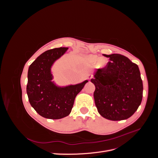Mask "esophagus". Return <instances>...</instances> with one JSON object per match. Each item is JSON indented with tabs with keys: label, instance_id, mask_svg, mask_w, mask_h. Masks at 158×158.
Returning a JSON list of instances; mask_svg holds the SVG:
<instances>
[{
	"label": "esophagus",
	"instance_id": "1",
	"mask_svg": "<svg viewBox=\"0 0 158 158\" xmlns=\"http://www.w3.org/2000/svg\"><path fill=\"white\" fill-rule=\"evenodd\" d=\"M92 78H93V76H92V75H88V79L89 80H90L91 79H92Z\"/></svg>",
	"mask_w": 158,
	"mask_h": 158
}]
</instances>
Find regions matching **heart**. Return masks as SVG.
<instances>
[{
	"mask_svg": "<svg viewBox=\"0 0 158 158\" xmlns=\"http://www.w3.org/2000/svg\"><path fill=\"white\" fill-rule=\"evenodd\" d=\"M87 60L92 64H97L99 68H104L106 65V60L103 59H100L97 55H89L87 56Z\"/></svg>",
	"mask_w": 158,
	"mask_h": 158,
	"instance_id": "b5f03b06",
	"label": "heart"
}]
</instances>
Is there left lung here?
I'll return each instance as SVG.
<instances>
[{"instance_id": "obj_1", "label": "left lung", "mask_w": 158, "mask_h": 158, "mask_svg": "<svg viewBox=\"0 0 158 158\" xmlns=\"http://www.w3.org/2000/svg\"><path fill=\"white\" fill-rule=\"evenodd\" d=\"M103 55L110 61L106 68L95 70L91 79L95 87V106L99 113L109 120H125L142 102L143 84L139 68L122 55Z\"/></svg>"}]
</instances>
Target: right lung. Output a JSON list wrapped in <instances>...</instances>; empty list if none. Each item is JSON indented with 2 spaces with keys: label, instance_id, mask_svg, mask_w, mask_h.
Returning a JSON list of instances; mask_svg holds the SVG:
<instances>
[{
  "label": "right lung",
  "instance_id": "add662e5",
  "mask_svg": "<svg viewBox=\"0 0 158 158\" xmlns=\"http://www.w3.org/2000/svg\"><path fill=\"white\" fill-rule=\"evenodd\" d=\"M69 48L60 47L43 52L28 69L26 92L31 107L43 117L59 119L68 116L74 99L88 80L60 86L54 81L51 68Z\"/></svg>",
  "mask_w": 158,
  "mask_h": 158
}]
</instances>
